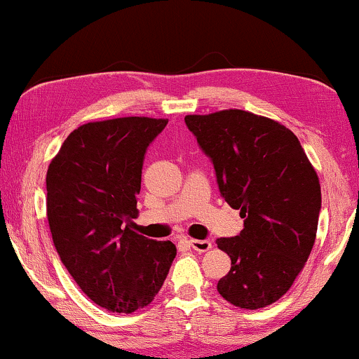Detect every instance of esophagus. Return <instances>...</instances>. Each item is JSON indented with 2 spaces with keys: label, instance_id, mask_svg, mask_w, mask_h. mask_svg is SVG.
Returning <instances> with one entry per match:
<instances>
[{
  "label": "esophagus",
  "instance_id": "esophagus-1",
  "mask_svg": "<svg viewBox=\"0 0 359 359\" xmlns=\"http://www.w3.org/2000/svg\"><path fill=\"white\" fill-rule=\"evenodd\" d=\"M189 245L194 248V250H197V252H201V253L208 252V250H210V248H212V242H210V240L190 238V240H189Z\"/></svg>",
  "mask_w": 359,
  "mask_h": 359
}]
</instances>
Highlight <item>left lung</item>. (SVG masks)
<instances>
[{
  "mask_svg": "<svg viewBox=\"0 0 359 359\" xmlns=\"http://www.w3.org/2000/svg\"><path fill=\"white\" fill-rule=\"evenodd\" d=\"M185 124L212 161L220 195L243 219L238 235L217 238L232 260L217 290L245 310L269 306L310 257L321 210L318 175L297 135L269 117L229 109L185 116Z\"/></svg>",
  "mask_w": 359,
  "mask_h": 359,
  "instance_id": "left-lung-1",
  "label": "left lung"
}]
</instances>
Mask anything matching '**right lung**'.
<instances>
[{"mask_svg": "<svg viewBox=\"0 0 359 359\" xmlns=\"http://www.w3.org/2000/svg\"><path fill=\"white\" fill-rule=\"evenodd\" d=\"M167 119L119 117L67 135L46 175L54 247L79 288L116 313L147 306L164 285L175 245L133 230L147 147Z\"/></svg>", "mask_w": 359, "mask_h": 359, "instance_id": "obj_1", "label": "right lung"}]
</instances>
